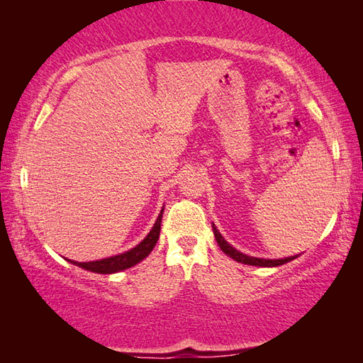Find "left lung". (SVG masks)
<instances>
[{
  "mask_svg": "<svg viewBox=\"0 0 363 363\" xmlns=\"http://www.w3.org/2000/svg\"><path fill=\"white\" fill-rule=\"evenodd\" d=\"M213 233L214 237H216V242L219 245V248L224 251V253L232 257V259H235L237 262H242V264H248V266H259V267H277L281 266V264L285 262H290L293 259H296V256H290V257H284V259H264V257H255V256H248L242 253V251H238L232 247L229 242L224 240V237L220 235V232L218 230V227L213 224Z\"/></svg>",
  "mask_w": 363,
  "mask_h": 363,
  "instance_id": "1",
  "label": "left lung"
}]
</instances>
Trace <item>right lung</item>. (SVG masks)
I'll return each mask as SVG.
<instances>
[{
	"label": "right lung",
	"instance_id": "obj_1",
	"mask_svg": "<svg viewBox=\"0 0 363 363\" xmlns=\"http://www.w3.org/2000/svg\"><path fill=\"white\" fill-rule=\"evenodd\" d=\"M163 210L164 208H162V211H160L155 224H153L152 230L147 233V237L144 238V240L139 245H136L134 248L125 251V253H120V255L110 256V257H104V259H99V261H89V262H77L72 259H67V261L75 264V266L82 267L84 270H89V272H96V274H115V272H120V270H125V269L136 266L138 262L145 259V257L150 255V251L157 245V240L160 237V229H162Z\"/></svg>",
	"mask_w": 363,
	"mask_h": 363
}]
</instances>
